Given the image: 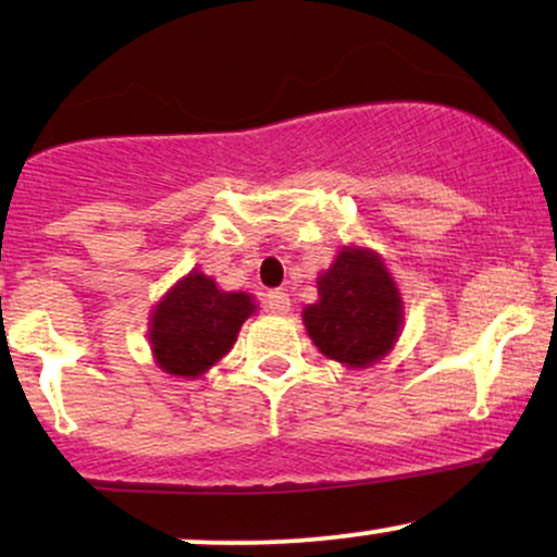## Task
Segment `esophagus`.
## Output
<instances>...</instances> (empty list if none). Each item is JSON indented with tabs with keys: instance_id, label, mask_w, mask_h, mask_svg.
Here are the masks:
<instances>
[{
	"instance_id": "34e87169",
	"label": "esophagus",
	"mask_w": 557,
	"mask_h": 557,
	"mask_svg": "<svg viewBox=\"0 0 557 557\" xmlns=\"http://www.w3.org/2000/svg\"><path fill=\"white\" fill-rule=\"evenodd\" d=\"M267 309L272 311V314H277V317H285L287 311H290V306H293V300H290V296H287V293H283V290H270L267 293Z\"/></svg>"
}]
</instances>
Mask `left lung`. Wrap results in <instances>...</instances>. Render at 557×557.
I'll list each match as a JSON object with an SVG mask.
<instances>
[{"instance_id":"left-lung-1","label":"left lung","mask_w":557,"mask_h":557,"mask_svg":"<svg viewBox=\"0 0 557 557\" xmlns=\"http://www.w3.org/2000/svg\"><path fill=\"white\" fill-rule=\"evenodd\" d=\"M317 290L319 300L300 317L327 359L367 369L395 348L403 330V298L380 253L343 246L330 270L317 277Z\"/></svg>"}]
</instances>
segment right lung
Returning a JSON list of instances; mask_svg holds the SVG:
<instances>
[{
  "mask_svg": "<svg viewBox=\"0 0 557 557\" xmlns=\"http://www.w3.org/2000/svg\"><path fill=\"white\" fill-rule=\"evenodd\" d=\"M253 311V296L220 290L209 274L190 270L164 293L149 317L157 367L172 376L196 380L230 354Z\"/></svg>",
  "mask_w": 557,
  "mask_h": 557,
  "instance_id": "obj_1",
  "label": "right lung"
}]
</instances>
